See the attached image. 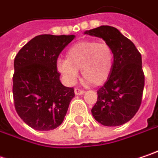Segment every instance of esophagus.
Here are the masks:
<instances>
[{"label": "esophagus", "mask_w": 158, "mask_h": 158, "mask_svg": "<svg viewBox=\"0 0 158 158\" xmlns=\"http://www.w3.org/2000/svg\"><path fill=\"white\" fill-rule=\"evenodd\" d=\"M84 93H85V91H84L83 89H81V88H75V95L79 96V95H82V94H84Z\"/></svg>", "instance_id": "34e87169"}]
</instances>
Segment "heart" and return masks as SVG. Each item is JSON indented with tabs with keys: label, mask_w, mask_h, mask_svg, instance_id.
Masks as SVG:
<instances>
[{
	"label": "heart",
	"mask_w": 158,
	"mask_h": 158,
	"mask_svg": "<svg viewBox=\"0 0 158 158\" xmlns=\"http://www.w3.org/2000/svg\"><path fill=\"white\" fill-rule=\"evenodd\" d=\"M114 65V51L106 42L84 40L71 45L67 51V59L57 60V69L73 83L79 70L89 83L99 86L109 78Z\"/></svg>",
	"instance_id": "1"
}]
</instances>
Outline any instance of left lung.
Segmentation results:
<instances>
[{
    "mask_svg": "<svg viewBox=\"0 0 158 158\" xmlns=\"http://www.w3.org/2000/svg\"><path fill=\"white\" fill-rule=\"evenodd\" d=\"M86 34L102 37L114 51L113 70L98 90L92 115L105 126H119L129 122L141 105L145 76L141 54L134 44L110 26H101Z\"/></svg>",
    "mask_w": 158,
    "mask_h": 158,
    "instance_id": "1",
    "label": "left lung"
}]
</instances>
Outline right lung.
Masks as SVG:
<instances>
[{
  "label": "right lung",
  "instance_id": "obj_1",
  "mask_svg": "<svg viewBox=\"0 0 158 158\" xmlns=\"http://www.w3.org/2000/svg\"><path fill=\"white\" fill-rule=\"evenodd\" d=\"M73 35H40L19 50L14 60L13 99L19 117L37 131H51L61 124L74 88L64 87L57 59Z\"/></svg>",
  "mask_w": 158,
  "mask_h": 158
}]
</instances>
